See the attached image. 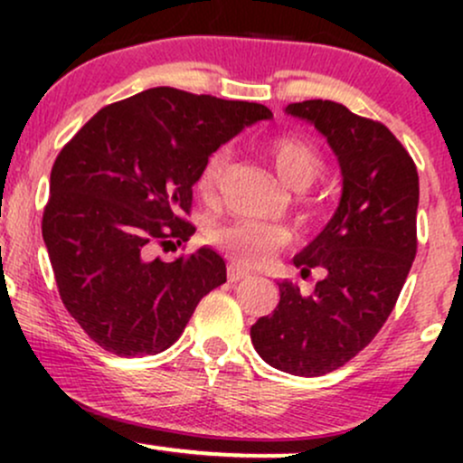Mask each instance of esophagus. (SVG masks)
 I'll return each instance as SVG.
<instances>
[{"instance_id":"34e87169","label":"esophagus","mask_w":463,"mask_h":463,"mask_svg":"<svg viewBox=\"0 0 463 463\" xmlns=\"http://www.w3.org/2000/svg\"><path fill=\"white\" fill-rule=\"evenodd\" d=\"M243 279H250V272L246 268H239V265H228V280H231V283H239V280H243Z\"/></svg>"}]
</instances>
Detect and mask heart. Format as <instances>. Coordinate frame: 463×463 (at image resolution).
I'll return each instance as SVG.
<instances>
[{
  "label": "heart",
  "instance_id": "obj_1",
  "mask_svg": "<svg viewBox=\"0 0 463 463\" xmlns=\"http://www.w3.org/2000/svg\"><path fill=\"white\" fill-rule=\"evenodd\" d=\"M265 150H268L269 161H272L280 180L294 189L311 184L322 172L324 161L320 152L305 137L276 135L268 141ZM228 163H231L228 147H217L204 158L198 174V191L202 198L215 200ZM289 237L291 232L287 226L261 220H237L211 232L213 243L224 250L228 257H232L241 265H250V268L268 263L276 250H280L289 241Z\"/></svg>",
  "mask_w": 463,
  "mask_h": 463
}]
</instances>
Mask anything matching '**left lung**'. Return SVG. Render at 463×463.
Listing matches in <instances>:
<instances>
[{"mask_svg": "<svg viewBox=\"0 0 463 463\" xmlns=\"http://www.w3.org/2000/svg\"><path fill=\"white\" fill-rule=\"evenodd\" d=\"M326 137L342 167V200L324 231L294 257L322 280L309 296L279 283L272 316L250 328L265 364L296 376H320L348 364L381 331L416 259L418 169L381 121L350 113L331 99L289 104Z\"/></svg>", "mask_w": 463, "mask_h": 463, "instance_id": "1", "label": "left lung"}]
</instances>
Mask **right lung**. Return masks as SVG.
I'll use <instances>...</instances> for the list:
<instances>
[{"label":"right lung","mask_w":463,"mask_h":463,"mask_svg":"<svg viewBox=\"0 0 463 463\" xmlns=\"http://www.w3.org/2000/svg\"><path fill=\"white\" fill-rule=\"evenodd\" d=\"M269 117L263 104L156 87L104 106L62 147L43 239L62 305L98 346L119 357L163 353L226 283L215 250L163 261L152 248L189 241L204 158Z\"/></svg>","instance_id":"obj_1"}]
</instances>
